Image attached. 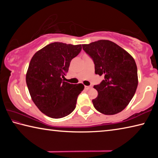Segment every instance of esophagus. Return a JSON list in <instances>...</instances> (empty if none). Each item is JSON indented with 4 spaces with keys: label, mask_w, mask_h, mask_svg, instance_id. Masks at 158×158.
<instances>
[{
    "label": "esophagus",
    "mask_w": 158,
    "mask_h": 158,
    "mask_svg": "<svg viewBox=\"0 0 158 158\" xmlns=\"http://www.w3.org/2000/svg\"><path fill=\"white\" fill-rule=\"evenodd\" d=\"M91 88H92L91 85H89V86H87V85H85V89H86V90H89V89H91Z\"/></svg>",
    "instance_id": "esophagus-1"
}]
</instances>
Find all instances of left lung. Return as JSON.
<instances>
[{"mask_svg": "<svg viewBox=\"0 0 158 158\" xmlns=\"http://www.w3.org/2000/svg\"><path fill=\"white\" fill-rule=\"evenodd\" d=\"M93 60L95 73L105 77L95 85L98 97L93 100L96 110L105 115L122 111L132 100L138 85L137 68L129 53L114 42L100 40L82 44Z\"/></svg>", "mask_w": 158, "mask_h": 158, "instance_id": "8db88e82", "label": "left lung"}]
</instances>
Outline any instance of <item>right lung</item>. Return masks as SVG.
Here are the masks:
<instances>
[{
    "label": "right lung",
    "instance_id": "1",
    "mask_svg": "<svg viewBox=\"0 0 158 158\" xmlns=\"http://www.w3.org/2000/svg\"><path fill=\"white\" fill-rule=\"evenodd\" d=\"M81 50V44L53 42L32 57L26 81L32 100L40 111L53 118L68 116L76 107L82 84L64 81L69 63Z\"/></svg>",
    "mask_w": 158,
    "mask_h": 158
}]
</instances>
